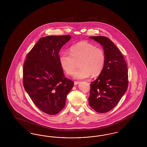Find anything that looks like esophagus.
I'll return each instance as SVG.
<instances>
[{"label": "esophagus", "mask_w": 147, "mask_h": 147, "mask_svg": "<svg viewBox=\"0 0 147 147\" xmlns=\"http://www.w3.org/2000/svg\"><path fill=\"white\" fill-rule=\"evenodd\" d=\"M79 83V82H74V84L75 85H77V84H78Z\"/></svg>", "instance_id": "34e87169"}]
</instances>
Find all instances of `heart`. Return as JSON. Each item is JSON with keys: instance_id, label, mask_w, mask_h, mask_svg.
Instances as JSON below:
<instances>
[{"instance_id": "heart-1", "label": "heart", "mask_w": 147, "mask_h": 147, "mask_svg": "<svg viewBox=\"0 0 147 147\" xmlns=\"http://www.w3.org/2000/svg\"><path fill=\"white\" fill-rule=\"evenodd\" d=\"M69 51L62 52L59 57L61 66L67 74L73 73L78 62L80 68L74 73L75 79H86L91 75L96 77L103 70L105 62L103 49L91 43L82 41L71 46Z\"/></svg>"}]
</instances>
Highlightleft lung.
I'll return each instance as SVG.
<instances>
[{"instance_id": "1", "label": "left lung", "mask_w": 147, "mask_h": 147, "mask_svg": "<svg viewBox=\"0 0 147 147\" xmlns=\"http://www.w3.org/2000/svg\"><path fill=\"white\" fill-rule=\"evenodd\" d=\"M104 50V67L90 84L89 105L95 111L105 113L113 109L127 90L128 69L125 60L115 45L104 36H91Z\"/></svg>"}]
</instances>
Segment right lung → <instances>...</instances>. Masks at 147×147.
I'll use <instances>...</instances> for the list:
<instances>
[{"instance_id": "1", "label": "right lung", "mask_w": 147, "mask_h": 147, "mask_svg": "<svg viewBox=\"0 0 147 147\" xmlns=\"http://www.w3.org/2000/svg\"><path fill=\"white\" fill-rule=\"evenodd\" d=\"M71 38L70 35L41 38L28 52L23 66L25 91L42 112L54 115L65 105L74 83L64 77L59 52Z\"/></svg>"}]
</instances>
